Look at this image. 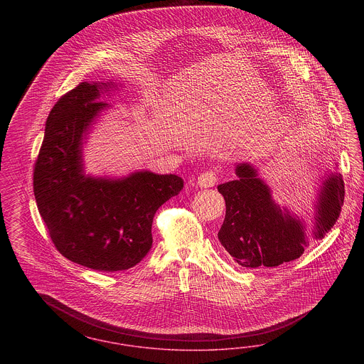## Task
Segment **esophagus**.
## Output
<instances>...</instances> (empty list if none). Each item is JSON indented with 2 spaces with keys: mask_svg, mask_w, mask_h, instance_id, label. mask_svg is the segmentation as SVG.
I'll list each match as a JSON object with an SVG mask.
<instances>
[{
  "mask_svg": "<svg viewBox=\"0 0 364 364\" xmlns=\"http://www.w3.org/2000/svg\"><path fill=\"white\" fill-rule=\"evenodd\" d=\"M218 177H219V171L210 168L203 173H200V176L198 177V186L204 188L213 187L218 183Z\"/></svg>",
  "mask_w": 364,
  "mask_h": 364,
  "instance_id": "34e87169",
  "label": "esophagus"
}]
</instances>
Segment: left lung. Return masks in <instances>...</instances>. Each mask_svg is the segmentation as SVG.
<instances>
[{"label": "left lung", "mask_w": 364, "mask_h": 364, "mask_svg": "<svg viewBox=\"0 0 364 364\" xmlns=\"http://www.w3.org/2000/svg\"><path fill=\"white\" fill-rule=\"evenodd\" d=\"M237 180L220 184L225 219L218 233L221 245L247 268L277 267L300 257L307 245L303 224L283 213L269 189L248 164L236 168ZM344 200L341 175H331L320 192L314 236L321 239L338 220Z\"/></svg>", "instance_id": "left-lung-1"}]
</instances>
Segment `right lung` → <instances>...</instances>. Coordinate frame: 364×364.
Wrapping results in <instances>:
<instances>
[{"instance_id":"add662e5","label":"right lung","mask_w":364,"mask_h":364,"mask_svg":"<svg viewBox=\"0 0 364 364\" xmlns=\"http://www.w3.org/2000/svg\"><path fill=\"white\" fill-rule=\"evenodd\" d=\"M97 84L80 82L55 104L34 163L37 208L57 251L73 263L116 272L140 263L152 247L154 213L178 195L176 175L136 172L122 180L82 175L81 140L107 104Z\"/></svg>"}]
</instances>
